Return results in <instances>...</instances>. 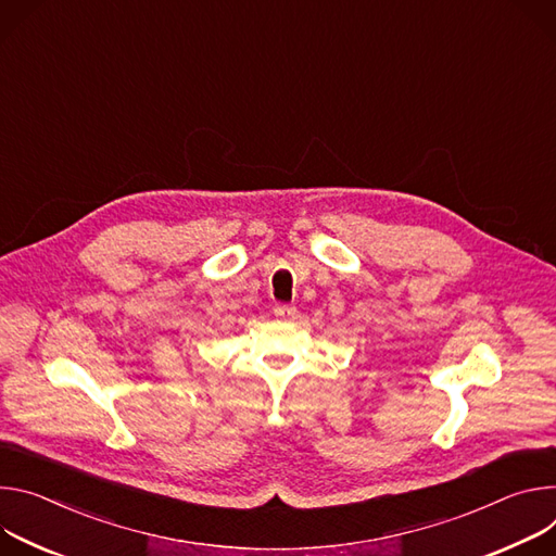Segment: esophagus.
I'll list each match as a JSON object with an SVG mask.
<instances>
[{
	"label": "esophagus",
	"instance_id": "obj_1",
	"mask_svg": "<svg viewBox=\"0 0 556 556\" xmlns=\"http://www.w3.org/2000/svg\"><path fill=\"white\" fill-rule=\"evenodd\" d=\"M274 316L276 318H291V316H295V306L293 304H276L274 306Z\"/></svg>",
	"mask_w": 556,
	"mask_h": 556
}]
</instances>
